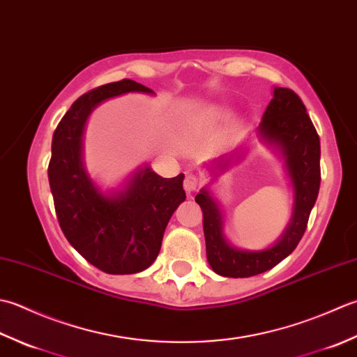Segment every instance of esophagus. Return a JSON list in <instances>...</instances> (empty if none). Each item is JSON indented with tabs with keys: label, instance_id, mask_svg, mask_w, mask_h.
Segmentation results:
<instances>
[{
	"label": "esophagus",
	"instance_id": "obj_1",
	"mask_svg": "<svg viewBox=\"0 0 357 357\" xmlns=\"http://www.w3.org/2000/svg\"><path fill=\"white\" fill-rule=\"evenodd\" d=\"M185 191L188 192V194H192L195 189H197V186H199V178L195 177V176H192V174H188L186 176V178H185Z\"/></svg>",
	"mask_w": 357,
	"mask_h": 357
}]
</instances>
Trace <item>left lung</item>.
Segmentation results:
<instances>
[{
	"mask_svg": "<svg viewBox=\"0 0 357 357\" xmlns=\"http://www.w3.org/2000/svg\"><path fill=\"white\" fill-rule=\"evenodd\" d=\"M260 142L278 155L293 189V211L282 236L264 250H245L232 245L225 234L220 200L205 186L195 195L203 211L206 259L213 271L223 278H251L271 270L288 257L301 242L321 186V140L302 100L287 87H274L273 98L257 128ZM242 144L231 154L205 163L213 176L228 171L250 154Z\"/></svg>",
	"mask_w": 357,
	"mask_h": 357,
	"instance_id": "left-lung-1",
	"label": "left lung"
}]
</instances>
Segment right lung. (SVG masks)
Listing matches in <instances>:
<instances>
[{"label": "right lung", "instance_id": "obj_1", "mask_svg": "<svg viewBox=\"0 0 357 357\" xmlns=\"http://www.w3.org/2000/svg\"><path fill=\"white\" fill-rule=\"evenodd\" d=\"M126 93L154 96L149 87L121 79L79 97L55 129L47 169L64 236L89 264L109 274H135L154 264L168 222L186 199L183 174L163 178L143 165L119 188L105 189L87 172L86 123L101 103Z\"/></svg>", "mask_w": 357, "mask_h": 357}]
</instances>
